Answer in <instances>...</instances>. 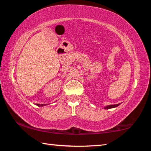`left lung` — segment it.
<instances>
[{
    "instance_id": "left-lung-1",
    "label": "left lung",
    "mask_w": 151,
    "mask_h": 151,
    "mask_svg": "<svg viewBox=\"0 0 151 151\" xmlns=\"http://www.w3.org/2000/svg\"><path fill=\"white\" fill-rule=\"evenodd\" d=\"M120 104H111V105H108L106 107H104L105 109H112V108H114V107H116L119 105Z\"/></svg>"
}]
</instances>
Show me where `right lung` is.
Segmentation results:
<instances>
[{
    "label": "right lung",
    "mask_w": 151,
    "mask_h": 151,
    "mask_svg": "<svg viewBox=\"0 0 151 151\" xmlns=\"http://www.w3.org/2000/svg\"><path fill=\"white\" fill-rule=\"evenodd\" d=\"M37 105L38 106H42L47 105V104H37Z\"/></svg>",
    "instance_id": "obj_1"
}]
</instances>
